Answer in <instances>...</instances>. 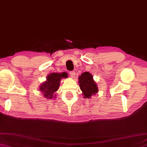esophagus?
<instances>
[{"label":"esophagus","mask_w":147,"mask_h":147,"mask_svg":"<svg viewBox=\"0 0 147 147\" xmlns=\"http://www.w3.org/2000/svg\"><path fill=\"white\" fill-rule=\"evenodd\" d=\"M75 71H70V73H69V74H70V76L71 77H72V78H73L74 76H75Z\"/></svg>","instance_id":"1"}]
</instances>
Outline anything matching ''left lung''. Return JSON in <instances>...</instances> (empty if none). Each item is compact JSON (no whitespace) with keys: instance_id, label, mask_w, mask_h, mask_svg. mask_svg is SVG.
<instances>
[{"instance_id":"obj_1","label":"left lung","mask_w":147,"mask_h":147,"mask_svg":"<svg viewBox=\"0 0 147 147\" xmlns=\"http://www.w3.org/2000/svg\"><path fill=\"white\" fill-rule=\"evenodd\" d=\"M81 90L83 91L84 98H90L92 95L98 93L97 85L93 80V76L88 72H84L79 77Z\"/></svg>"}]
</instances>
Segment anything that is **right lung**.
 <instances>
[{"mask_svg": "<svg viewBox=\"0 0 147 147\" xmlns=\"http://www.w3.org/2000/svg\"><path fill=\"white\" fill-rule=\"evenodd\" d=\"M66 73H51L47 77V81L40 85V90L44 94V96L46 98L52 99L54 93L57 91L59 86L60 80L63 78H67Z\"/></svg>", "mask_w": 147, "mask_h": 147, "instance_id": "1", "label": "right lung"}]
</instances>
